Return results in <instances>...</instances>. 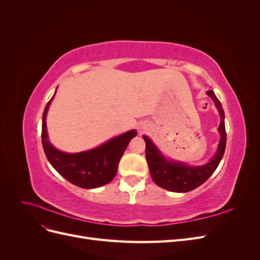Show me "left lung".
<instances>
[{
    "label": "left lung",
    "mask_w": 260,
    "mask_h": 260,
    "mask_svg": "<svg viewBox=\"0 0 260 260\" xmlns=\"http://www.w3.org/2000/svg\"><path fill=\"white\" fill-rule=\"evenodd\" d=\"M207 94L214 100L217 108L219 109L220 116H221V121H220L219 125V131L221 133V140H220L217 154L208 164L201 167H190L181 162L167 161L158 152L157 147L151 142V140L147 137H143L146 143L145 156L152 179L157 185H159L165 190L180 193L194 190V188L202 185L214 174L219 162L222 159L226 142L224 113L214 91L209 90Z\"/></svg>",
    "instance_id": "left-lung-1"
}]
</instances>
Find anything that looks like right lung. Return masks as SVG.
Segmentation results:
<instances>
[{"instance_id":"obj_1","label":"right lung","mask_w":260,"mask_h":260,"mask_svg":"<svg viewBox=\"0 0 260 260\" xmlns=\"http://www.w3.org/2000/svg\"><path fill=\"white\" fill-rule=\"evenodd\" d=\"M54 98V96H53ZM53 98L45 106L42 117V145L50 164L70 183L83 188L100 187L111 182L116 176L118 164L136 130L114 138L105 144L88 152L78 154L62 153L55 148L48 139L45 118Z\"/></svg>"}]
</instances>
